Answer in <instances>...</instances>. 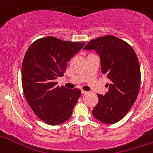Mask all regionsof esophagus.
I'll return each mask as SVG.
<instances>
[{"label": "esophagus", "mask_w": 153, "mask_h": 153, "mask_svg": "<svg viewBox=\"0 0 153 153\" xmlns=\"http://www.w3.org/2000/svg\"><path fill=\"white\" fill-rule=\"evenodd\" d=\"M81 93H82V95H86V94H87V92H86V91H85V90H82Z\"/></svg>", "instance_id": "34e87169"}]
</instances>
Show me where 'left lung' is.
Here are the masks:
<instances>
[{
    "mask_svg": "<svg viewBox=\"0 0 153 153\" xmlns=\"http://www.w3.org/2000/svg\"><path fill=\"white\" fill-rule=\"evenodd\" d=\"M95 50L101 59L102 72L111 80L105 95L97 94L94 117L105 123H115L127 114L140 87L141 72L137 54L128 42L111 35L92 39L84 48Z\"/></svg>",
    "mask_w": 153,
    "mask_h": 153,
    "instance_id": "8db88e82",
    "label": "left lung"
}]
</instances>
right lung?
Instances as JSON below:
<instances>
[{
	"mask_svg": "<svg viewBox=\"0 0 153 153\" xmlns=\"http://www.w3.org/2000/svg\"><path fill=\"white\" fill-rule=\"evenodd\" d=\"M85 43L48 36L32 42L26 52L22 67L24 94L36 116L48 124L67 121L79 98V89L59 87L56 79L63 76L67 62Z\"/></svg>",
	"mask_w": 153,
	"mask_h": 153,
	"instance_id": "1",
	"label": "right lung"
}]
</instances>
